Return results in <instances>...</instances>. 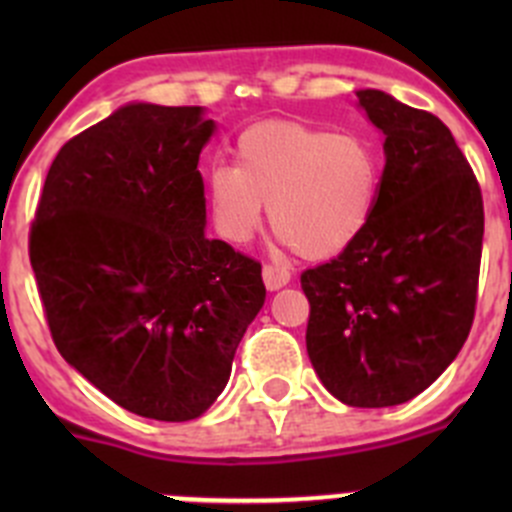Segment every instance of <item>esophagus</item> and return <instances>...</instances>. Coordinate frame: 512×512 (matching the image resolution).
Masks as SVG:
<instances>
[{
  "label": "esophagus",
  "instance_id": "obj_1",
  "mask_svg": "<svg viewBox=\"0 0 512 512\" xmlns=\"http://www.w3.org/2000/svg\"><path fill=\"white\" fill-rule=\"evenodd\" d=\"M289 277L292 275H289L287 267H282V265H270V262H267V265L262 267V280H265L267 289L285 287L289 282Z\"/></svg>",
  "mask_w": 512,
  "mask_h": 512
}]
</instances>
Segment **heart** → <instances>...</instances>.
<instances>
[{"instance_id":"heart-1","label":"heart","mask_w":512,"mask_h":512,"mask_svg":"<svg viewBox=\"0 0 512 512\" xmlns=\"http://www.w3.org/2000/svg\"><path fill=\"white\" fill-rule=\"evenodd\" d=\"M381 168L359 133H332L297 121L247 128L235 143V165L205 175V203L223 240L242 245L262 223L297 255L324 260L364 232L379 198Z\"/></svg>"}]
</instances>
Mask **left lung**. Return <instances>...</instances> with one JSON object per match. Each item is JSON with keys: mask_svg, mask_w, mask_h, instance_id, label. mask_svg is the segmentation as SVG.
Wrapping results in <instances>:
<instances>
[{"mask_svg": "<svg viewBox=\"0 0 512 512\" xmlns=\"http://www.w3.org/2000/svg\"><path fill=\"white\" fill-rule=\"evenodd\" d=\"M386 136L374 215L342 255L304 270L307 354L332 396L381 409L446 371L473 327L483 195L446 123L359 91Z\"/></svg>", "mask_w": 512, "mask_h": 512, "instance_id": "1", "label": "left lung"}]
</instances>
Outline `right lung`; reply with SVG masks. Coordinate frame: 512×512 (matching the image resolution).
<instances>
[{"mask_svg":"<svg viewBox=\"0 0 512 512\" xmlns=\"http://www.w3.org/2000/svg\"><path fill=\"white\" fill-rule=\"evenodd\" d=\"M200 106L131 103L64 143L29 260L59 354L131 414L198 418L265 304L262 265L205 237Z\"/></svg>","mask_w":512,"mask_h":512,"instance_id":"add662e5","label":"right lung"}]
</instances>
